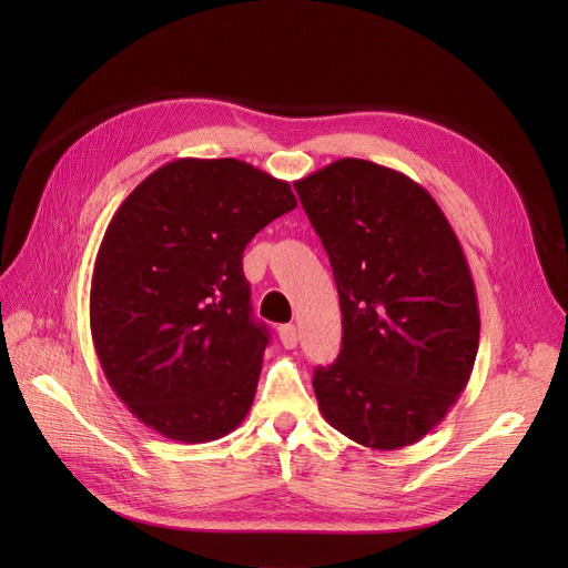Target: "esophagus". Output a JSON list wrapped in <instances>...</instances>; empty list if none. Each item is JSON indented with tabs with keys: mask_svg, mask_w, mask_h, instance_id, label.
Listing matches in <instances>:
<instances>
[{
	"mask_svg": "<svg viewBox=\"0 0 568 568\" xmlns=\"http://www.w3.org/2000/svg\"><path fill=\"white\" fill-rule=\"evenodd\" d=\"M280 341L284 343V348H296L298 346L296 324H282L280 326Z\"/></svg>",
	"mask_w": 568,
	"mask_h": 568,
	"instance_id": "esophagus-1",
	"label": "esophagus"
}]
</instances>
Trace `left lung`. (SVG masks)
Returning <instances> with one entry per match:
<instances>
[{"label": "left lung", "mask_w": 568, "mask_h": 568, "mask_svg": "<svg viewBox=\"0 0 568 568\" xmlns=\"http://www.w3.org/2000/svg\"><path fill=\"white\" fill-rule=\"evenodd\" d=\"M294 186L343 315L338 359L313 376L322 417L365 448H405L474 369L480 320L459 239L434 196L386 165L341 159Z\"/></svg>", "instance_id": "1"}]
</instances>
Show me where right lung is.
Masks as SVG:
<instances>
[{"mask_svg": "<svg viewBox=\"0 0 568 568\" xmlns=\"http://www.w3.org/2000/svg\"><path fill=\"white\" fill-rule=\"evenodd\" d=\"M298 205L288 182L236 159H178L120 203L94 261L90 329L132 415L180 443L242 424L267 348L244 248Z\"/></svg>", "mask_w": 568, "mask_h": 568, "instance_id": "obj_1", "label": "right lung"}]
</instances>
